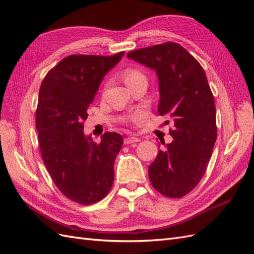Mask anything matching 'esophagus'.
I'll use <instances>...</instances> for the list:
<instances>
[{"label":"esophagus","instance_id":"obj_1","mask_svg":"<svg viewBox=\"0 0 254 254\" xmlns=\"http://www.w3.org/2000/svg\"><path fill=\"white\" fill-rule=\"evenodd\" d=\"M141 140L139 137H135V136H128L125 137L124 139V144H131V143H136V142H140Z\"/></svg>","mask_w":254,"mask_h":254}]
</instances>
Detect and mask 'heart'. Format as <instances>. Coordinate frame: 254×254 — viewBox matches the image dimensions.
Here are the masks:
<instances>
[{
    "mask_svg": "<svg viewBox=\"0 0 254 254\" xmlns=\"http://www.w3.org/2000/svg\"><path fill=\"white\" fill-rule=\"evenodd\" d=\"M123 77H124L125 83L127 84L128 87L131 86L134 82L142 80V79H146L145 74L137 67H132L129 66L127 68H125L124 72H123ZM141 117L140 112H135L133 113L131 117H130V121H135L137 118Z\"/></svg>",
    "mask_w": 254,
    "mask_h": 254,
    "instance_id": "obj_1",
    "label": "heart"
}]
</instances>
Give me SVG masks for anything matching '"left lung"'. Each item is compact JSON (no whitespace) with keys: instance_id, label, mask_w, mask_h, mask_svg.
<instances>
[{"instance_id":"1","label":"left lung","mask_w":254,"mask_h":254,"mask_svg":"<svg viewBox=\"0 0 254 254\" xmlns=\"http://www.w3.org/2000/svg\"><path fill=\"white\" fill-rule=\"evenodd\" d=\"M127 56L156 70L158 112L174 120L173 142L159 150L148 167L151 186L165 197L181 198L202 179L217 137L216 109L205 73L176 42L134 50Z\"/></svg>"}]
</instances>
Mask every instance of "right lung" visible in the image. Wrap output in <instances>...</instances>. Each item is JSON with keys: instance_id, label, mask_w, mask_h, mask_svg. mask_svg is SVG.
<instances>
[{"instance_id": "1", "label": "right lung", "mask_w": 254, "mask_h": 254, "mask_svg": "<svg viewBox=\"0 0 254 254\" xmlns=\"http://www.w3.org/2000/svg\"><path fill=\"white\" fill-rule=\"evenodd\" d=\"M124 55H70L45 75L36 110L41 157L58 190L70 200L89 205L109 193L113 164L123 145L117 132L96 143L83 134V122L104 76Z\"/></svg>"}]
</instances>
